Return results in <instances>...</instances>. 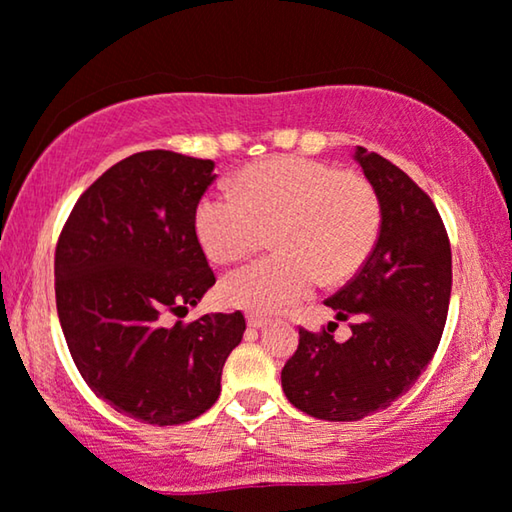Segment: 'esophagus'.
<instances>
[{"mask_svg": "<svg viewBox=\"0 0 512 512\" xmlns=\"http://www.w3.org/2000/svg\"><path fill=\"white\" fill-rule=\"evenodd\" d=\"M247 324H249V328H263V326H268V317H258V314H249Z\"/></svg>", "mask_w": 512, "mask_h": 512, "instance_id": "obj_1", "label": "esophagus"}]
</instances>
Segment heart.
Here are the masks:
<instances>
[{"label":"heart","mask_w":512,"mask_h":512,"mask_svg":"<svg viewBox=\"0 0 512 512\" xmlns=\"http://www.w3.org/2000/svg\"><path fill=\"white\" fill-rule=\"evenodd\" d=\"M235 194L205 193L193 212L195 235L209 261L247 258L272 230L277 254L230 272L221 298L249 312H279L321 282L340 284L373 254L382 230V200L366 177L305 156L249 165Z\"/></svg>","instance_id":"1"}]
</instances>
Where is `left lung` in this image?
Wrapping results in <instances>:
<instances>
[{
	"mask_svg": "<svg viewBox=\"0 0 512 512\" xmlns=\"http://www.w3.org/2000/svg\"><path fill=\"white\" fill-rule=\"evenodd\" d=\"M356 160L382 200V230L361 270L326 300L352 338L300 326L282 370L291 405L326 422H356L408 391L433 359L452 291V251L436 205L380 153L356 146Z\"/></svg>",
	"mask_w": 512,
	"mask_h": 512,
	"instance_id": "obj_1",
	"label": "left lung"
}]
</instances>
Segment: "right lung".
I'll return each mask as SVG.
<instances>
[{
	"label": "right lung",
	"instance_id": "right-lung-1",
	"mask_svg": "<svg viewBox=\"0 0 512 512\" xmlns=\"http://www.w3.org/2000/svg\"><path fill=\"white\" fill-rule=\"evenodd\" d=\"M214 179L212 160L135 153L81 193L55 247V303L76 368L144 424H184L212 408L247 328L240 310L170 324L216 282L193 226Z\"/></svg>",
	"mask_w": 512,
	"mask_h": 512
}]
</instances>
